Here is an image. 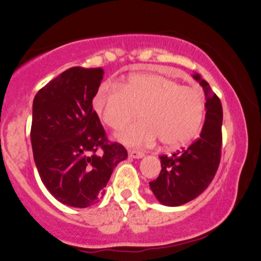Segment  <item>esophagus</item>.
<instances>
[{"label":"esophagus","mask_w":261,"mask_h":261,"mask_svg":"<svg viewBox=\"0 0 261 261\" xmlns=\"http://www.w3.org/2000/svg\"><path fill=\"white\" fill-rule=\"evenodd\" d=\"M128 155H130L131 158H142L145 153H143L142 151H139V149H128Z\"/></svg>","instance_id":"esophagus-1"}]
</instances>
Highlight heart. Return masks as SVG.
I'll use <instances>...</instances> for the list:
<instances>
[{"instance_id":"heart-1","label":"heart","mask_w":261,"mask_h":261,"mask_svg":"<svg viewBox=\"0 0 261 261\" xmlns=\"http://www.w3.org/2000/svg\"><path fill=\"white\" fill-rule=\"evenodd\" d=\"M100 120L119 131L137 116L142 120L119 134L128 147L149 146L160 137L164 146L175 147L195 136L203 118L205 101L194 87L180 86L155 73H136L119 83H106L93 98Z\"/></svg>"}]
</instances>
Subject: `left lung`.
Instances as JSON below:
<instances>
[{
    "instance_id": "left-lung-1",
    "label": "left lung",
    "mask_w": 261,
    "mask_h": 261,
    "mask_svg": "<svg viewBox=\"0 0 261 261\" xmlns=\"http://www.w3.org/2000/svg\"><path fill=\"white\" fill-rule=\"evenodd\" d=\"M205 92L206 116L199 139L173 155H161V173L149 181L154 196L166 206H180L194 200L216 174L222 147V104L211 87L194 74Z\"/></svg>"
}]
</instances>
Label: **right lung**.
Instances as JSON below:
<instances>
[{
	"mask_svg": "<svg viewBox=\"0 0 261 261\" xmlns=\"http://www.w3.org/2000/svg\"><path fill=\"white\" fill-rule=\"evenodd\" d=\"M101 67L76 66L50 81L33 101L31 140L41 181L51 195L72 207L99 201L114 168L127 151L108 140L93 98Z\"/></svg>",
	"mask_w": 261,
	"mask_h": 261,
	"instance_id": "obj_1",
	"label": "right lung"
}]
</instances>
